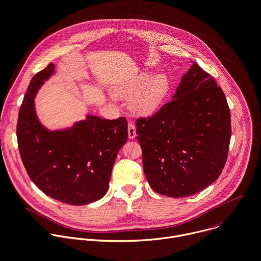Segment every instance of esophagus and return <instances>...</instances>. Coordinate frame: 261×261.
I'll use <instances>...</instances> for the list:
<instances>
[{
    "label": "esophagus",
    "mask_w": 261,
    "mask_h": 261,
    "mask_svg": "<svg viewBox=\"0 0 261 261\" xmlns=\"http://www.w3.org/2000/svg\"><path fill=\"white\" fill-rule=\"evenodd\" d=\"M128 136H129L130 139H133L136 136L135 125L132 122H129V124H128Z\"/></svg>",
    "instance_id": "obj_1"
}]
</instances>
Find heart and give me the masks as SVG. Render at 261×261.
Listing matches in <instances>:
<instances>
[{
  "label": "heart",
  "mask_w": 261,
  "mask_h": 261,
  "mask_svg": "<svg viewBox=\"0 0 261 261\" xmlns=\"http://www.w3.org/2000/svg\"><path fill=\"white\" fill-rule=\"evenodd\" d=\"M170 90V81L165 74L149 76L148 73L138 74L119 84L115 94L119 97L131 98L132 110L139 115H151L165 100Z\"/></svg>",
  "instance_id": "obj_1"
}]
</instances>
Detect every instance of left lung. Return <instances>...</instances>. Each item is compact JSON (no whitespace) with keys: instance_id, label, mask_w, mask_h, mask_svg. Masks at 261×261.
<instances>
[{"instance_id":"left-lung-1","label":"left lung","mask_w":261,"mask_h":261,"mask_svg":"<svg viewBox=\"0 0 261 261\" xmlns=\"http://www.w3.org/2000/svg\"><path fill=\"white\" fill-rule=\"evenodd\" d=\"M142 164L159 194L186 197L218 180L231 140L226 95L196 63L182 77L173 99L136 122Z\"/></svg>"}]
</instances>
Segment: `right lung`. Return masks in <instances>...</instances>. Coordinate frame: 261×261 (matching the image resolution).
<instances>
[{"label":"right lung","mask_w":261,"mask_h":261,"mask_svg":"<svg viewBox=\"0 0 261 261\" xmlns=\"http://www.w3.org/2000/svg\"><path fill=\"white\" fill-rule=\"evenodd\" d=\"M54 70L48 64L27 87L17 121L18 148L29 178L44 194L63 203L83 205L107 193L116 156L128 138V123L125 117L88 116L72 129H44L35 115L33 98Z\"/></svg>","instance_id":"1"}]
</instances>
